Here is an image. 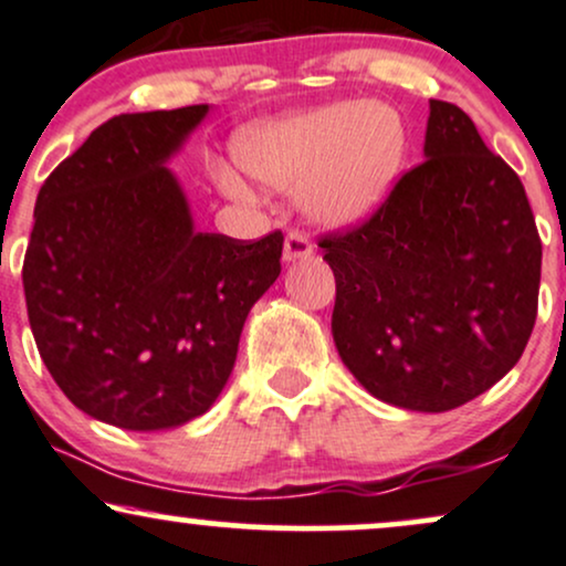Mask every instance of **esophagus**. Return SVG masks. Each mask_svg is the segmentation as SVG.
I'll return each instance as SVG.
<instances>
[{
    "label": "esophagus",
    "instance_id": "1",
    "mask_svg": "<svg viewBox=\"0 0 566 566\" xmlns=\"http://www.w3.org/2000/svg\"><path fill=\"white\" fill-rule=\"evenodd\" d=\"M312 254H315V249H312V243L307 241L304 232L291 230L289 235H285V243H283L285 262H302V259H310Z\"/></svg>",
    "mask_w": 566,
    "mask_h": 566
}]
</instances>
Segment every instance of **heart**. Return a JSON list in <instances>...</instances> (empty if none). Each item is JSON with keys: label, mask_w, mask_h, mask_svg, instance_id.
I'll use <instances>...</instances> for the list:
<instances>
[{"label": "heart", "mask_w": 566, "mask_h": 566, "mask_svg": "<svg viewBox=\"0 0 566 566\" xmlns=\"http://www.w3.org/2000/svg\"><path fill=\"white\" fill-rule=\"evenodd\" d=\"M232 158L264 188L294 192L323 228H355L381 209L408 158L402 116L384 103H334L249 124L232 137ZM217 185L235 198L249 188L228 166Z\"/></svg>", "instance_id": "b5f03b06"}]
</instances>
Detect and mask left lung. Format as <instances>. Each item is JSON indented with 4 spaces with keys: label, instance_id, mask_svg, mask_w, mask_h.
<instances>
[{
    "label": "left lung",
    "instance_id": "8db88e82",
    "mask_svg": "<svg viewBox=\"0 0 566 566\" xmlns=\"http://www.w3.org/2000/svg\"><path fill=\"white\" fill-rule=\"evenodd\" d=\"M321 249L338 357L376 400L444 413L520 363L543 245L520 177L458 105L429 99L423 161L363 228Z\"/></svg>",
    "mask_w": 566,
    "mask_h": 566
}]
</instances>
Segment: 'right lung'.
I'll return each instance as SVG.
<instances>
[{
	"label": "right lung",
	"mask_w": 566,
	"mask_h": 566,
	"mask_svg": "<svg viewBox=\"0 0 566 566\" xmlns=\"http://www.w3.org/2000/svg\"><path fill=\"white\" fill-rule=\"evenodd\" d=\"M209 105L122 113L46 177L23 291L39 355L95 421L166 431L224 389L245 317L281 275L283 235L198 232L169 161Z\"/></svg>",
	"instance_id": "right-lung-1"
}]
</instances>
